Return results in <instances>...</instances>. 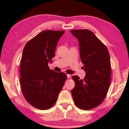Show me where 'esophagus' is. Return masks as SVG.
<instances>
[{"label":"esophagus","mask_w":129,"mask_h":129,"mask_svg":"<svg viewBox=\"0 0 129 129\" xmlns=\"http://www.w3.org/2000/svg\"><path fill=\"white\" fill-rule=\"evenodd\" d=\"M71 77H72V75H70V74H67V78H68V79L70 78Z\"/></svg>","instance_id":"34e87169"}]
</instances>
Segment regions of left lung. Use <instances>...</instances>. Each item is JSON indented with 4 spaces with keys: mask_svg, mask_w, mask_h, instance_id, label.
<instances>
[{
    "mask_svg": "<svg viewBox=\"0 0 129 129\" xmlns=\"http://www.w3.org/2000/svg\"><path fill=\"white\" fill-rule=\"evenodd\" d=\"M70 32L79 40L80 59L86 73L83 80L73 76L75 85L72 95L79 109L90 110L103 103L110 87V55L106 46L91 30H72Z\"/></svg>",
    "mask_w": 129,
    "mask_h": 129,
    "instance_id": "8db88e82",
    "label": "left lung"
}]
</instances>
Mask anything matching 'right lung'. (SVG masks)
I'll use <instances>...</instances> for the list:
<instances>
[{
  "label": "right lung",
  "mask_w": 129,
  "mask_h": 129,
  "mask_svg": "<svg viewBox=\"0 0 129 129\" xmlns=\"http://www.w3.org/2000/svg\"><path fill=\"white\" fill-rule=\"evenodd\" d=\"M65 31L45 30L28 41L20 60V86L25 100L35 108L46 110L55 104L67 78L50 70L58 41Z\"/></svg>",
  "instance_id": "add662e5"
}]
</instances>
